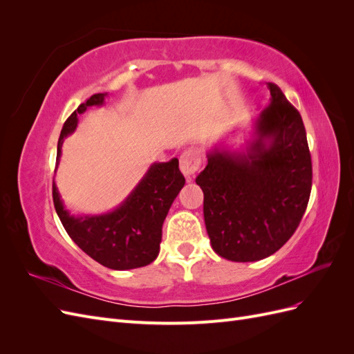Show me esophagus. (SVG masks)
<instances>
[{"label":"esophagus","mask_w":354,"mask_h":354,"mask_svg":"<svg viewBox=\"0 0 354 354\" xmlns=\"http://www.w3.org/2000/svg\"><path fill=\"white\" fill-rule=\"evenodd\" d=\"M202 159L196 151H186L180 156V171L185 177L190 178L201 168Z\"/></svg>","instance_id":"esophagus-1"}]
</instances>
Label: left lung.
<instances>
[{"label": "left lung", "instance_id": "1", "mask_svg": "<svg viewBox=\"0 0 354 354\" xmlns=\"http://www.w3.org/2000/svg\"><path fill=\"white\" fill-rule=\"evenodd\" d=\"M245 151L216 146L196 177L212 250L230 261L266 259L292 236L312 190V158L301 115L276 84Z\"/></svg>", "mask_w": 354, "mask_h": 354}]
</instances>
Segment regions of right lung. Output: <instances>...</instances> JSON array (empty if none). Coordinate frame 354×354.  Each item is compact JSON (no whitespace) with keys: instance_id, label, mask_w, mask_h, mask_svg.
Returning <instances> with one entry per match:
<instances>
[{"instance_id":"1","label":"right lung","mask_w":354,"mask_h":354,"mask_svg":"<svg viewBox=\"0 0 354 354\" xmlns=\"http://www.w3.org/2000/svg\"><path fill=\"white\" fill-rule=\"evenodd\" d=\"M108 93H97L78 106L63 124L57 143L56 168L62 145L78 125V115L90 106H102ZM178 159L155 162L138 181L130 195L115 209L99 216H73L63 203L53 180V201L57 216L71 239L93 260L112 270H130L151 264L159 254L162 224L167 214L185 186Z\"/></svg>"}]
</instances>
